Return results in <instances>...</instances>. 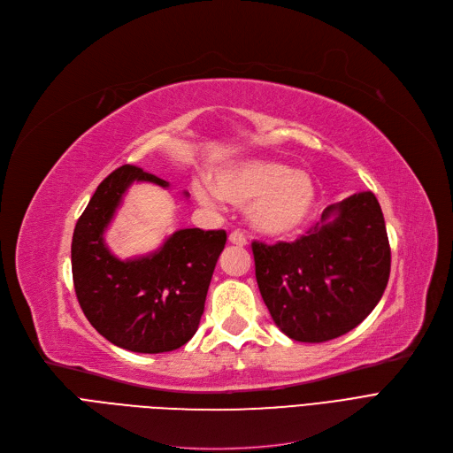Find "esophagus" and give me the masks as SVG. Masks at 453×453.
Returning a JSON list of instances; mask_svg holds the SVG:
<instances>
[{"mask_svg": "<svg viewBox=\"0 0 453 453\" xmlns=\"http://www.w3.org/2000/svg\"><path fill=\"white\" fill-rule=\"evenodd\" d=\"M229 242H231V244H234V246H246V244H248L244 233H241V231H233V233H229Z\"/></svg>", "mask_w": 453, "mask_h": 453, "instance_id": "esophagus-1", "label": "esophagus"}]
</instances>
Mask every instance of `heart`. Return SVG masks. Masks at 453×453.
<instances>
[{"mask_svg":"<svg viewBox=\"0 0 453 453\" xmlns=\"http://www.w3.org/2000/svg\"><path fill=\"white\" fill-rule=\"evenodd\" d=\"M212 188L195 183V196L207 207L219 203L217 194L233 205H248L253 229L277 239L296 234L316 205L314 180L270 159L231 163L212 176Z\"/></svg>","mask_w":453,"mask_h":453,"instance_id":"obj_1","label":"heart"}]
</instances>
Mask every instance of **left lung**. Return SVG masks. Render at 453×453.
Returning <instances> with one entry per match:
<instances>
[{
    "label": "left lung",
    "mask_w": 453,
    "mask_h": 453,
    "mask_svg": "<svg viewBox=\"0 0 453 453\" xmlns=\"http://www.w3.org/2000/svg\"><path fill=\"white\" fill-rule=\"evenodd\" d=\"M255 277L275 325L296 342L321 343L358 326L382 299L391 250L371 190L328 205L296 242H253Z\"/></svg>",
    "instance_id": "left-lung-1"
}]
</instances>
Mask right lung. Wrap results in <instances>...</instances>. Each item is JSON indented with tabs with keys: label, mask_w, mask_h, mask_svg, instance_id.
Returning <instances> with one entry per match:
<instances>
[{
	"label": "right lung",
	"mask_w": 453,
	"mask_h": 453,
	"mask_svg": "<svg viewBox=\"0 0 453 453\" xmlns=\"http://www.w3.org/2000/svg\"><path fill=\"white\" fill-rule=\"evenodd\" d=\"M134 181L169 187L134 165L119 166L103 180L75 226L73 284L84 316L110 343L142 354L169 352L198 330L227 234L180 229L156 251L121 260L106 246L104 233Z\"/></svg>",
	"instance_id": "obj_1"
}]
</instances>
